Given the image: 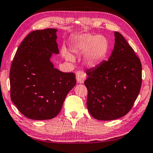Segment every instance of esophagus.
<instances>
[{
  "label": "esophagus",
  "instance_id": "obj_1",
  "mask_svg": "<svg viewBox=\"0 0 153 153\" xmlns=\"http://www.w3.org/2000/svg\"><path fill=\"white\" fill-rule=\"evenodd\" d=\"M76 79L77 83H84L86 79V74L83 71H78L76 72Z\"/></svg>",
  "mask_w": 153,
  "mask_h": 153
}]
</instances>
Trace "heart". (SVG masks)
I'll return each mask as SVG.
<instances>
[{"label": "heart", "mask_w": 153, "mask_h": 153, "mask_svg": "<svg viewBox=\"0 0 153 153\" xmlns=\"http://www.w3.org/2000/svg\"><path fill=\"white\" fill-rule=\"evenodd\" d=\"M108 49V42L104 36L89 33L77 36L74 39L70 48L74 54H85V62L90 67L100 64L107 55ZM67 59L73 60L71 56H68Z\"/></svg>", "instance_id": "b5f03b06"}]
</instances>
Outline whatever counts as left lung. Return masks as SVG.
<instances>
[{
    "mask_svg": "<svg viewBox=\"0 0 153 153\" xmlns=\"http://www.w3.org/2000/svg\"><path fill=\"white\" fill-rule=\"evenodd\" d=\"M114 48L108 60L87 69V108L100 120H115L132 108L142 84V64L123 36L114 32Z\"/></svg>",
    "mask_w": 153,
    "mask_h": 153,
    "instance_id": "1",
    "label": "left lung"
}]
</instances>
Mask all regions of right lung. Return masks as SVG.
Here are the masks:
<instances>
[{
	"mask_svg": "<svg viewBox=\"0 0 153 153\" xmlns=\"http://www.w3.org/2000/svg\"><path fill=\"white\" fill-rule=\"evenodd\" d=\"M55 28L28 34L16 51L10 69L11 99L18 110L33 120H49L61 110L76 75L63 73L50 61L59 53Z\"/></svg>",
	"mask_w": 153,
	"mask_h": 153,
	"instance_id": "right-lung-1",
	"label": "right lung"
}]
</instances>
